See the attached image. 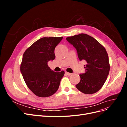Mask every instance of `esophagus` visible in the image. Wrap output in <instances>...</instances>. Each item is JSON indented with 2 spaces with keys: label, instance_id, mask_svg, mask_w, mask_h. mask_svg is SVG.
Returning <instances> with one entry per match:
<instances>
[{
  "label": "esophagus",
  "instance_id": "34e87169",
  "mask_svg": "<svg viewBox=\"0 0 127 127\" xmlns=\"http://www.w3.org/2000/svg\"><path fill=\"white\" fill-rule=\"evenodd\" d=\"M66 74V75H67L68 76H70V75H72V74L71 73H69V72H67V71H66V72H65Z\"/></svg>",
  "mask_w": 127,
  "mask_h": 127
}]
</instances>
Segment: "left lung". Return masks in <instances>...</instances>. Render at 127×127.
Masks as SVG:
<instances>
[{"instance_id":"8db88e82","label":"left lung","mask_w":127,"mask_h":127,"mask_svg":"<svg viewBox=\"0 0 127 127\" xmlns=\"http://www.w3.org/2000/svg\"><path fill=\"white\" fill-rule=\"evenodd\" d=\"M66 40L77 50L79 59L85 60V72L80 74L76 85L82 93H96L105 82L110 71L109 57L105 48L94 38L86 34L67 37Z\"/></svg>"}]
</instances>
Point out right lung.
Returning a JSON list of instances; mask_svg holds the SVG:
<instances>
[{"label": "right lung", "instance_id": "1", "mask_svg": "<svg viewBox=\"0 0 127 127\" xmlns=\"http://www.w3.org/2000/svg\"><path fill=\"white\" fill-rule=\"evenodd\" d=\"M63 38H41L27 49L23 56L21 72L26 85L37 96H50L58 90L64 71L51 70L48 62L55 59V49Z\"/></svg>", "mask_w": 127, "mask_h": 127}]
</instances>
